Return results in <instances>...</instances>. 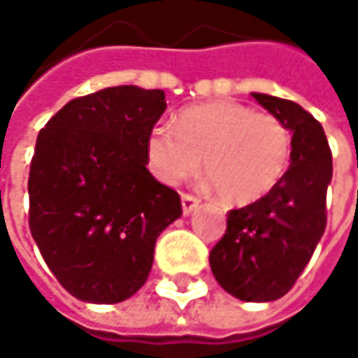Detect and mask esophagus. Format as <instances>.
Here are the masks:
<instances>
[{
  "label": "esophagus",
  "mask_w": 358,
  "mask_h": 358,
  "mask_svg": "<svg viewBox=\"0 0 358 358\" xmlns=\"http://www.w3.org/2000/svg\"><path fill=\"white\" fill-rule=\"evenodd\" d=\"M196 205H199V199H196L194 194L182 192V211H184V215H188Z\"/></svg>",
  "instance_id": "obj_1"
}]
</instances>
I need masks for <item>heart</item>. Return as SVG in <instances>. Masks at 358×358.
I'll return each mask as SVG.
<instances>
[{
    "instance_id": "obj_1",
    "label": "heart",
    "mask_w": 358,
    "mask_h": 358,
    "mask_svg": "<svg viewBox=\"0 0 358 358\" xmlns=\"http://www.w3.org/2000/svg\"><path fill=\"white\" fill-rule=\"evenodd\" d=\"M286 124L236 101L184 108L174 126L157 124L145 141V159L164 184H178L201 168L230 205H250L269 194L290 166Z\"/></svg>"
}]
</instances>
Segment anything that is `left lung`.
I'll return each instance as SVG.
<instances>
[{
    "instance_id": "left-lung-1",
    "label": "left lung",
    "mask_w": 358,
    "mask_h": 358,
    "mask_svg": "<svg viewBox=\"0 0 358 358\" xmlns=\"http://www.w3.org/2000/svg\"><path fill=\"white\" fill-rule=\"evenodd\" d=\"M252 97L292 130V164L269 194L228 211L226 234L209 252V265L232 296L267 303L294 286L323 236L331 151L322 124L299 103Z\"/></svg>"
}]
</instances>
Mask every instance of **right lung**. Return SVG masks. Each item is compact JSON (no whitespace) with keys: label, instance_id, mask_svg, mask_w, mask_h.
<instances>
[{"label":"right lung","instance_id":"obj_1","mask_svg":"<svg viewBox=\"0 0 358 358\" xmlns=\"http://www.w3.org/2000/svg\"><path fill=\"white\" fill-rule=\"evenodd\" d=\"M164 111L162 89L109 87L66 103L36 136L31 234L80 301L130 299L147 282L157 236L182 215L180 194L153 178L145 159Z\"/></svg>","mask_w":358,"mask_h":358}]
</instances>
